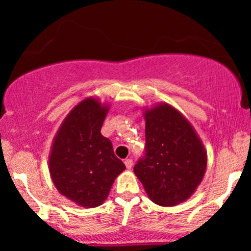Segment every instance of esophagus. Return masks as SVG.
<instances>
[{"label": "esophagus", "mask_w": 251, "mask_h": 251, "mask_svg": "<svg viewBox=\"0 0 251 251\" xmlns=\"http://www.w3.org/2000/svg\"><path fill=\"white\" fill-rule=\"evenodd\" d=\"M124 163H125L126 169H128V170L132 168V165H133V160L129 159V158H128V159H125V162H124Z\"/></svg>", "instance_id": "esophagus-1"}]
</instances>
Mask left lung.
<instances>
[{"label":"left lung","mask_w":251,"mask_h":251,"mask_svg":"<svg viewBox=\"0 0 251 251\" xmlns=\"http://www.w3.org/2000/svg\"><path fill=\"white\" fill-rule=\"evenodd\" d=\"M145 155L134 165L149 198L160 206L189 200L203 180L208 164L205 148L183 114L160 102L144 108Z\"/></svg>","instance_id":"left-lung-1"}]
</instances>
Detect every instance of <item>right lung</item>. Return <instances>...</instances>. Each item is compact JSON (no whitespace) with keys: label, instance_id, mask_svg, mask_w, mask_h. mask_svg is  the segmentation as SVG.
Here are the masks:
<instances>
[{"label":"right lung","instance_id":"right-lung-1","mask_svg":"<svg viewBox=\"0 0 251 251\" xmlns=\"http://www.w3.org/2000/svg\"><path fill=\"white\" fill-rule=\"evenodd\" d=\"M109 111L96 97L80 101L57 129L50 153V174L57 191L82 208L106 201L125 165L111 140L100 133Z\"/></svg>","mask_w":251,"mask_h":251}]
</instances>
